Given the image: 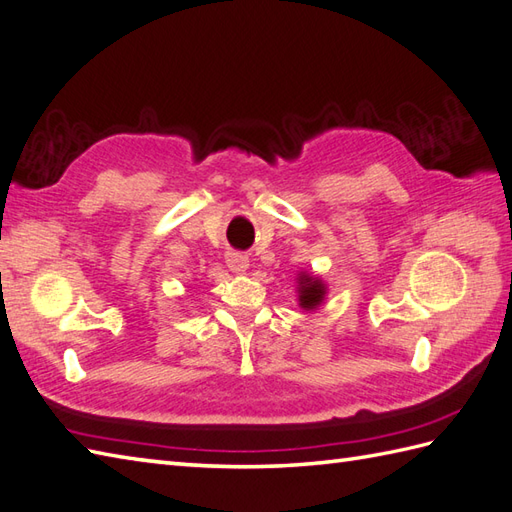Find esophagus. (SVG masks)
<instances>
[{
    "mask_svg": "<svg viewBox=\"0 0 512 512\" xmlns=\"http://www.w3.org/2000/svg\"><path fill=\"white\" fill-rule=\"evenodd\" d=\"M226 265L234 273H243V271L249 269V258L245 254H239V252H230L226 256Z\"/></svg>",
    "mask_w": 512,
    "mask_h": 512,
    "instance_id": "esophagus-1",
    "label": "esophagus"
}]
</instances>
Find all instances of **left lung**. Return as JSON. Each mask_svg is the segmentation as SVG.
Returning <instances> with one entry per match:
<instances>
[{"mask_svg": "<svg viewBox=\"0 0 512 512\" xmlns=\"http://www.w3.org/2000/svg\"><path fill=\"white\" fill-rule=\"evenodd\" d=\"M297 291H299V306L304 310H315L323 302V297H326V284H323L319 278L310 276V273H299Z\"/></svg>", "mask_w": 512, "mask_h": 512, "instance_id": "1", "label": "left lung"}]
</instances>
